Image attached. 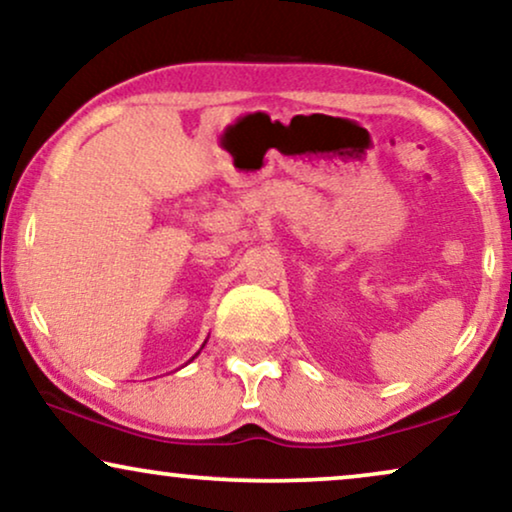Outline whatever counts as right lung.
Wrapping results in <instances>:
<instances>
[{
  "label": "right lung",
  "instance_id": "obj_1",
  "mask_svg": "<svg viewBox=\"0 0 512 512\" xmlns=\"http://www.w3.org/2000/svg\"><path fill=\"white\" fill-rule=\"evenodd\" d=\"M193 359H195V356H193Z\"/></svg>",
  "mask_w": 512,
  "mask_h": 512
}]
</instances>
